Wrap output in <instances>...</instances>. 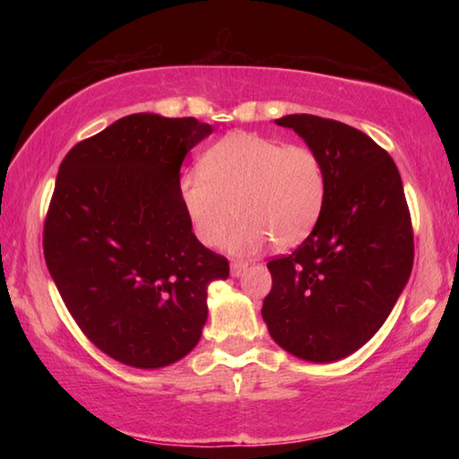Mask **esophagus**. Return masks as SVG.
I'll return each instance as SVG.
<instances>
[{
	"label": "esophagus",
	"mask_w": 459,
	"mask_h": 459,
	"mask_svg": "<svg viewBox=\"0 0 459 459\" xmlns=\"http://www.w3.org/2000/svg\"><path fill=\"white\" fill-rule=\"evenodd\" d=\"M245 269H247V263H245V261H232V263H230V275H232V277L243 275Z\"/></svg>",
	"instance_id": "34e87169"
}]
</instances>
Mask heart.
I'll list each match as a JSON object with an SVG mask.
<instances>
[{"label": "heart", "instance_id": "b5f03b06", "mask_svg": "<svg viewBox=\"0 0 459 459\" xmlns=\"http://www.w3.org/2000/svg\"><path fill=\"white\" fill-rule=\"evenodd\" d=\"M200 172L182 176L184 212L202 245L219 247L235 211L240 219L230 251L248 255L271 238L299 245L324 211L328 178L314 147L232 131L202 153Z\"/></svg>", "mask_w": 459, "mask_h": 459}]
</instances>
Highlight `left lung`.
<instances>
[{"instance_id": "obj_1", "label": "left lung", "mask_w": 459, "mask_h": 459, "mask_svg": "<svg viewBox=\"0 0 459 459\" xmlns=\"http://www.w3.org/2000/svg\"><path fill=\"white\" fill-rule=\"evenodd\" d=\"M320 153L324 211L291 255L267 263L273 277L261 316L271 338L298 359L333 362L375 336L413 269V227L391 155L346 123L285 115Z\"/></svg>"}]
</instances>
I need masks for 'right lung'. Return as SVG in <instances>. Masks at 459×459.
Here are the masks:
<instances>
[{
  "label": "right lung",
  "instance_id": "obj_1",
  "mask_svg": "<svg viewBox=\"0 0 459 459\" xmlns=\"http://www.w3.org/2000/svg\"><path fill=\"white\" fill-rule=\"evenodd\" d=\"M212 126L127 115L62 160L44 221V259L68 312L99 351L161 368L198 344L229 261L194 237L180 168Z\"/></svg>",
  "mask_w": 459,
  "mask_h": 459
}]
</instances>
